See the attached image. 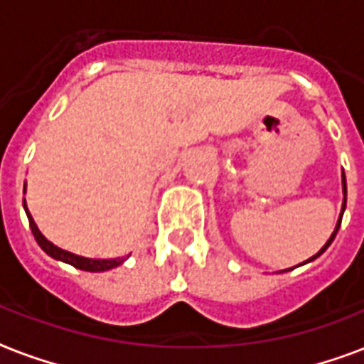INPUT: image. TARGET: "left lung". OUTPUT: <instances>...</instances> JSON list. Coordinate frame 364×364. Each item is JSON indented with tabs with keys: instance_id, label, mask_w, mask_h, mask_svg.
Returning <instances> with one entry per match:
<instances>
[{
	"instance_id": "1",
	"label": "left lung",
	"mask_w": 364,
	"mask_h": 364,
	"mask_svg": "<svg viewBox=\"0 0 364 364\" xmlns=\"http://www.w3.org/2000/svg\"><path fill=\"white\" fill-rule=\"evenodd\" d=\"M342 193H344V200H342V211H340L338 223H336V227H334V232L331 234V238L327 240V243H325V245H323V247L319 249V251H317L316 255H314V257H310V259H308V260H304V262H302V264H306V262H311V260H316L317 257H319V255L325 253V251H327V249H328V245H331V243H333V240L336 238V232H338L340 223H342V215H344V210H346V200H348V187H346V176H344V170H342ZM289 270H293V268H289ZM283 272H287V270H283Z\"/></svg>"
}]
</instances>
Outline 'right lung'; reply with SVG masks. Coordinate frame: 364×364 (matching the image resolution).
<instances>
[{"mask_svg":"<svg viewBox=\"0 0 364 364\" xmlns=\"http://www.w3.org/2000/svg\"><path fill=\"white\" fill-rule=\"evenodd\" d=\"M24 210H26V215H28V221H30V228H31V232H33V238H36V242L39 243V247H41L48 257H53V259L62 260V262H65V264L75 266V268L85 272L111 270V268H117V266L122 264V262L128 259V257H119V259H87V257H81V255L70 253V251H65V249H60L58 245H54L53 242H48V240L41 234V230L37 228L33 217H31L30 211H28L26 198H24Z\"/></svg>","mask_w":364,"mask_h":364,"instance_id":"right-lung-1","label":"right lung"}]
</instances>
